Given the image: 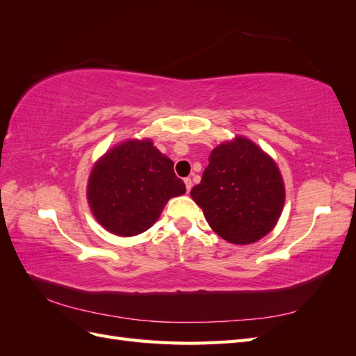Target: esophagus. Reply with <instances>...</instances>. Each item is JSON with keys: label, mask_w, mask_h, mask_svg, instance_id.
Instances as JSON below:
<instances>
[{"label": "esophagus", "mask_w": 356, "mask_h": 356, "mask_svg": "<svg viewBox=\"0 0 356 356\" xmlns=\"http://www.w3.org/2000/svg\"><path fill=\"white\" fill-rule=\"evenodd\" d=\"M184 182H186V188H187V191H190V190H191V187H193V182H191V179H190V178H186V179H184Z\"/></svg>", "instance_id": "34e87169"}]
</instances>
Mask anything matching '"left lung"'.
Returning <instances> with one entry per match:
<instances>
[{
	"label": "left lung",
	"mask_w": 356,
	"mask_h": 356,
	"mask_svg": "<svg viewBox=\"0 0 356 356\" xmlns=\"http://www.w3.org/2000/svg\"><path fill=\"white\" fill-rule=\"evenodd\" d=\"M190 195L209 227L224 241L248 245L270 233L285 204V184L276 161L245 136L217 145Z\"/></svg>",
	"instance_id": "obj_1"
}]
</instances>
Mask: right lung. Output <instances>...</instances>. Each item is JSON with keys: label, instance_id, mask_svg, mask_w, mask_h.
I'll use <instances>...</instances> for the list:
<instances>
[{"label": "right lung", "instance_id": "right-lung-1", "mask_svg": "<svg viewBox=\"0 0 356 356\" xmlns=\"http://www.w3.org/2000/svg\"><path fill=\"white\" fill-rule=\"evenodd\" d=\"M184 193L174 161L149 138L126 139L110 148L95 161L88 179V203L95 220L123 238L148 230L168 200Z\"/></svg>", "mask_w": 356, "mask_h": 356}]
</instances>
